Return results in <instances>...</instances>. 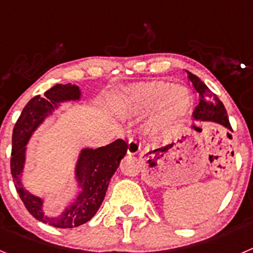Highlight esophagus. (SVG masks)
I'll return each instance as SVG.
<instances>
[{
  "mask_svg": "<svg viewBox=\"0 0 253 253\" xmlns=\"http://www.w3.org/2000/svg\"><path fill=\"white\" fill-rule=\"evenodd\" d=\"M140 147H142V146H140V143L138 142V140L129 139V142H128V153L131 154V156L139 153Z\"/></svg>",
  "mask_w": 253,
  "mask_h": 253,
  "instance_id": "34e87169",
  "label": "esophagus"
}]
</instances>
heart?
<instances>
[{"label": "heart", "instance_id": "b5f03b06", "mask_svg": "<svg viewBox=\"0 0 253 253\" xmlns=\"http://www.w3.org/2000/svg\"><path fill=\"white\" fill-rule=\"evenodd\" d=\"M163 81H151L129 87L116 100V109L126 115L151 113L154 111V120L158 124H169L181 119L189 111L190 96L181 88H173Z\"/></svg>", "mask_w": 253, "mask_h": 253}]
</instances>
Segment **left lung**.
<instances>
[{
  "instance_id": "8db88e82",
  "label": "left lung",
  "mask_w": 253,
  "mask_h": 253,
  "mask_svg": "<svg viewBox=\"0 0 253 253\" xmlns=\"http://www.w3.org/2000/svg\"><path fill=\"white\" fill-rule=\"evenodd\" d=\"M185 72H186L187 78L191 82L195 91L199 93V100H200V102H199V105L193 113L194 122L215 123V124L222 125V126L227 128L228 130H232L229 119L227 116V111H225L220 100L218 99V96L214 95L198 76L193 75L189 71H185Z\"/></svg>"
}]
</instances>
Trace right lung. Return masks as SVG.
Here are the masks:
<instances>
[{
	"mask_svg": "<svg viewBox=\"0 0 253 253\" xmlns=\"http://www.w3.org/2000/svg\"><path fill=\"white\" fill-rule=\"evenodd\" d=\"M82 101V91L77 84H57L44 96H35L24 107L12 133L11 175L17 193L29 213L40 222L55 228H73L88 222L101 207L113 175L128 151L122 139L99 148H81L73 169V182L77 189L75 200L64 205L57 215L44 213L45 198L29 191L22 182L28 160V144L35 131L60 107Z\"/></svg>",
	"mask_w": 253,
	"mask_h": 253,
	"instance_id": "1",
	"label": "right lung"
}]
</instances>
